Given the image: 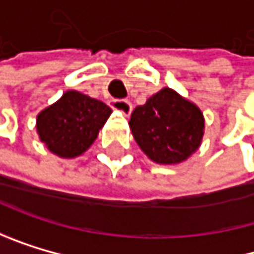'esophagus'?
I'll return each instance as SVG.
<instances>
[{"instance_id":"34e87169","label":"esophagus","mask_w":254,"mask_h":254,"mask_svg":"<svg viewBox=\"0 0 254 254\" xmlns=\"http://www.w3.org/2000/svg\"><path fill=\"white\" fill-rule=\"evenodd\" d=\"M113 106H114L116 110H119L120 113H123V114H131V111H132L131 102L126 100V99H116V100H113Z\"/></svg>"}]
</instances>
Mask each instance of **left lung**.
Masks as SVG:
<instances>
[{"label":"left lung","mask_w":254,"mask_h":254,"mask_svg":"<svg viewBox=\"0 0 254 254\" xmlns=\"http://www.w3.org/2000/svg\"><path fill=\"white\" fill-rule=\"evenodd\" d=\"M129 126L141 151L160 164L186 160L198 149L204 119L198 106L163 88L132 111Z\"/></svg>","instance_id":"obj_1"}]
</instances>
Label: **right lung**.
<instances>
[{
    "label": "right lung",
    "mask_w": 254,
    "mask_h": 254,
    "mask_svg": "<svg viewBox=\"0 0 254 254\" xmlns=\"http://www.w3.org/2000/svg\"><path fill=\"white\" fill-rule=\"evenodd\" d=\"M110 114L111 108L103 102L79 91H66L38 116L36 128L53 154L73 158L93 144Z\"/></svg>",
    "instance_id": "obj_1"
}]
</instances>
